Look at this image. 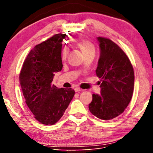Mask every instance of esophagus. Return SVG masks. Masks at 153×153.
<instances>
[{
	"instance_id": "34e87169",
	"label": "esophagus",
	"mask_w": 153,
	"mask_h": 153,
	"mask_svg": "<svg viewBox=\"0 0 153 153\" xmlns=\"http://www.w3.org/2000/svg\"><path fill=\"white\" fill-rule=\"evenodd\" d=\"M74 90H75V91H76V92H77L81 91L82 89L80 88H79V87H75V88H74Z\"/></svg>"
}]
</instances>
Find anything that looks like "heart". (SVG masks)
I'll return each instance as SVG.
<instances>
[{
  "instance_id": "heart-1",
  "label": "heart",
  "mask_w": 153,
  "mask_h": 153,
  "mask_svg": "<svg viewBox=\"0 0 153 153\" xmlns=\"http://www.w3.org/2000/svg\"><path fill=\"white\" fill-rule=\"evenodd\" d=\"M77 45L81 49L83 55H86L87 54L94 53H95V48L94 45L88 40H80L77 41ZM69 53V48L67 47H65L62 52V59H65Z\"/></svg>"
}]
</instances>
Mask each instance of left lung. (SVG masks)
Wrapping results in <instances>:
<instances>
[{"instance_id":"8db88e82","label":"left lung","mask_w":153,"mask_h":153,"mask_svg":"<svg viewBox=\"0 0 153 153\" xmlns=\"http://www.w3.org/2000/svg\"><path fill=\"white\" fill-rule=\"evenodd\" d=\"M100 57L96 69L101 79L100 94H93L88 106L92 115L110 120L122 113L131 99L134 91L133 67L126 53L108 38L98 37Z\"/></svg>"}]
</instances>
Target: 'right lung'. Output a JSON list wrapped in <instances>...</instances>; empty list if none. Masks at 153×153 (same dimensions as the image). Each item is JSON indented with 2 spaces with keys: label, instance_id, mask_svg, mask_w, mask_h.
Returning a JSON list of instances; mask_svg holds the SVG:
<instances>
[{
  "label": "right lung",
  "instance_id": "1",
  "mask_svg": "<svg viewBox=\"0 0 153 153\" xmlns=\"http://www.w3.org/2000/svg\"><path fill=\"white\" fill-rule=\"evenodd\" d=\"M66 33H58L35 46L24 61L19 82L25 102L34 117L45 125H53L68 107L75 91L52 84L55 74L63 68L62 41Z\"/></svg>",
  "mask_w": 153,
  "mask_h": 153
}]
</instances>
